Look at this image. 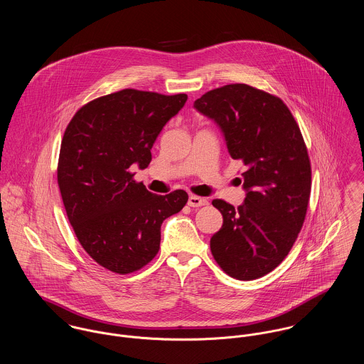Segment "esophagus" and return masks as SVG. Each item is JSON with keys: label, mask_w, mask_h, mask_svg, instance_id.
<instances>
[{"label": "esophagus", "mask_w": 364, "mask_h": 364, "mask_svg": "<svg viewBox=\"0 0 364 364\" xmlns=\"http://www.w3.org/2000/svg\"><path fill=\"white\" fill-rule=\"evenodd\" d=\"M208 199L205 198H199V196H189V200H188V205L191 208H202V206H206L208 205Z\"/></svg>", "instance_id": "34e87169"}]
</instances>
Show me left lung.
<instances>
[{
    "label": "left lung",
    "mask_w": 364,
    "mask_h": 364,
    "mask_svg": "<svg viewBox=\"0 0 364 364\" xmlns=\"http://www.w3.org/2000/svg\"><path fill=\"white\" fill-rule=\"evenodd\" d=\"M193 106L221 129L228 153L245 166L241 206L215 199L223 225L210 240L218 266L238 280L277 267L303 227L311 193V164L286 104L247 84L215 88Z\"/></svg>",
    "instance_id": "left-lung-1"
}]
</instances>
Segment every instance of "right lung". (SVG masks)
<instances>
[{"label": "right lung", "instance_id": "obj_1", "mask_svg": "<svg viewBox=\"0 0 364 364\" xmlns=\"http://www.w3.org/2000/svg\"><path fill=\"white\" fill-rule=\"evenodd\" d=\"M186 101L127 88L80 107L64 132L57 182L65 213L85 252L110 272L127 274L154 259L162 221L188 202L181 189L149 192L130 172L149 166L159 132Z\"/></svg>", "mask_w": 364, "mask_h": 364}]
</instances>
